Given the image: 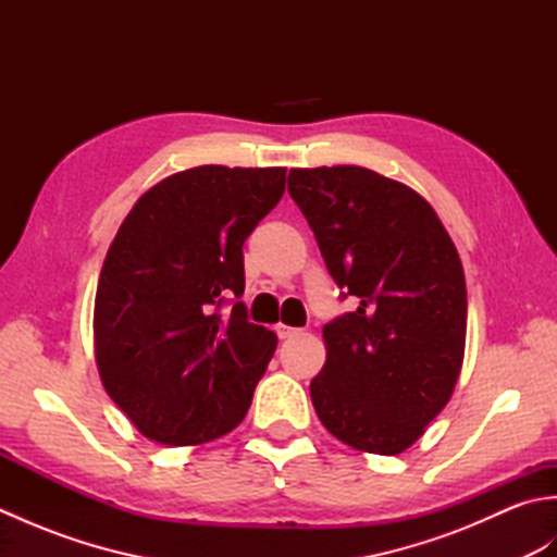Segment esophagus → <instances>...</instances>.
<instances>
[{"mask_svg": "<svg viewBox=\"0 0 557 557\" xmlns=\"http://www.w3.org/2000/svg\"><path fill=\"white\" fill-rule=\"evenodd\" d=\"M275 333H277V337H280V339H287V337H294V335H297V333H299V327H292V325H285V323H277Z\"/></svg>", "mask_w": 557, "mask_h": 557, "instance_id": "esophagus-1", "label": "esophagus"}]
</instances>
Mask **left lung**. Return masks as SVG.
Returning a JSON list of instances; mask_svg holds the SVG:
<instances>
[{"instance_id":"left-lung-1","label":"left lung","mask_w":557,"mask_h":557,"mask_svg":"<svg viewBox=\"0 0 557 557\" xmlns=\"http://www.w3.org/2000/svg\"><path fill=\"white\" fill-rule=\"evenodd\" d=\"M287 184L342 297L359 301L323 327L318 419L361 453H405L445 409L465 361L457 248L429 200L373 170H289Z\"/></svg>"}]
</instances>
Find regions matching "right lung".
<instances>
[{
  "label": "right lung",
  "instance_id": "right-lung-1",
  "mask_svg": "<svg viewBox=\"0 0 557 557\" xmlns=\"http://www.w3.org/2000/svg\"><path fill=\"white\" fill-rule=\"evenodd\" d=\"M285 168L203 164L150 186L128 210L98 280L100 381L136 429L162 445L234 431L277 337L248 323L244 242L285 194Z\"/></svg>",
  "mask_w": 557,
  "mask_h": 557
}]
</instances>
